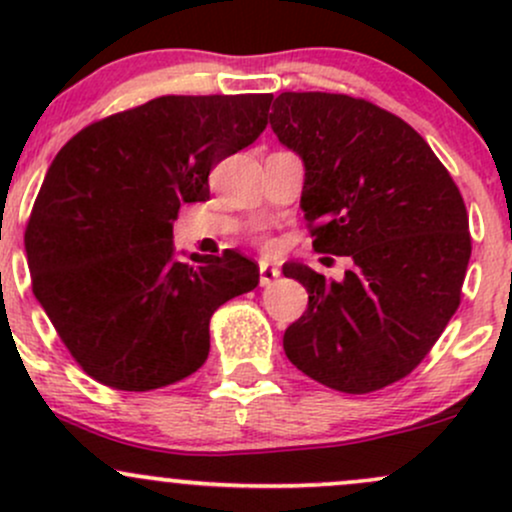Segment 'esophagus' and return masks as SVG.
Segmentation results:
<instances>
[{"instance_id": "esophagus-1", "label": "esophagus", "mask_w": 512, "mask_h": 512, "mask_svg": "<svg viewBox=\"0 0 512 512\" xmlns=\"http://www.w3.org/2000/svg\"><path fill=\"white\" fill-rule=\"evenodd\" d=\"M279 274H281L279 269L272 267V264H267V262L260 264V284H262V286L274 284V281L279 279Z\"/></svg>"}]
</instances>
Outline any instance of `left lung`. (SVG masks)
Segmentation results:
<instances>
[{
  "label": "left lung",
  "instance_id": "left-lung-1",
  "mask_svg": "<svg viewBox=\"0 0 512 512\" xmlns=\"http://www.w3.org/2000/svg\"><path fill=\"white\" fill-rule=\"evenodd\" d=\"M269 125L301 156L313 248L349 257L342 281L298 262L308 310L284 332L308 378L366 395L424 361L455 315L472 238L462 195L402 117L344 93H281Z\"/></svg>",
  "mask_w": 512,
  "mask_h": 512
}]
</instances>
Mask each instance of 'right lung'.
<instances>
[{
    "label": "right lung",
    "instance_id": "obj_1",
    "mask_svg": "<svg viewBox=\"0 0 512 512\" xmlns=\"http://www.w3.org/2000/svg\"><path fill=\"white\" fill-rule=\"evenodd\" d=\"M272 93L161 96L93 122L50 163L26 226L33 293L74 361L127 392L187 378L209 320L260 284L236 250H173L178 209L209 199V173L267 127Z\"/></svg>",
    "mask_w": 512,
    "mask_h": 512
}]
</instances>
